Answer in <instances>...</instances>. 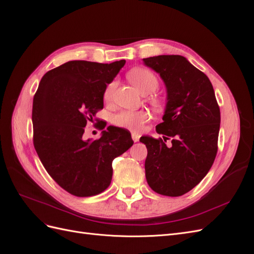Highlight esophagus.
Instances as JSON below:
<instances>
[{"mask_svg":"<svg viewBox=\"0 0 254 254\" xmlns=\"http://www.w3.org/2000/svg\"><path fill=\"white\" fill-rule=\"evenodd\" d=\"M131 136H132V140H133V142H137L140 140V135L137 134V133H135V132H133L132 134H131Z\"/></svg>","mask_w":254,"mask_h":254,"instance_id":"1","label":"esophagus"}]
</instances>
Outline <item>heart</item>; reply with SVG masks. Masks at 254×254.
I'll use <instances>...</instances> for the list:
<instances>
[{"label":"heart","instance_id":"b5f03b06","mask_svg":"<svg viewBox=\"0 0 254 254\" xmlns=\"http://www.w3.org/2000/svg\"><path fill=\"white\" fill-rule=\"evenodd\" d=\"M128 78L142 94L152 93L159 87V80L157 76L149 70H146V68H134V70L129 72ZM115 87H117V81H111L106 87L104 92V99L106 102L111 101ZM148 120V113L143 110L122 111L115 115L113 122L119 127L132 130V131H140Z\"/></svg>","mask_w":254,"mask_h":254}]
</instances>
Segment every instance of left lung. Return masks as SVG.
Masks as SVG:
<instances>
[{
    "label": "left lung",
    "mask_w": 254,
    "mask_h": 254,
    "mask_svg": "<svg viewBox=\"0 0 254 254\" xmlns=\"http://www.w3.org/2000/svg\"><path fill=\"white\" fill-rule=\"evenodd\" d=\"M143 61L160 74L167 93L163 122L156 127L163 139H140L147 147L146 180L156 193L178 197L194 189L214 163L220 110L210 79L186 57L160 55Z\"/></svg>",
    "instance_id": "8db88e82"
}]
</instances>
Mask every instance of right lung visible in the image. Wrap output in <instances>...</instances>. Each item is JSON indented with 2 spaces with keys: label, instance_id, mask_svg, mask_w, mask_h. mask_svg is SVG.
Instances as JSON below:
<instances>
[{
  "label": "right lung",
  "instance_id": "1",
  "mask_svg": "<svg viewBox=\"0 0 254 254\" xmlns=\"http://www.w3.org/2000/svg\"><path fill=\"white\" fill-rule=\"evenodd\" d=\"M125 63L68 61L44 74L34 96L35 149L49 175L74 196L104 191L111 183L112 161L133 144L128 130L113 126L98 140L82 137L87 123L104 108L107 84Z\"/></svg>",
  "mask_w": 254,
  "mask_h": 254
}]
</instances>
